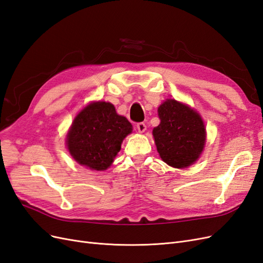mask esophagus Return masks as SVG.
<instances>
[{"instance_id": "1", "label": "esophagus", "mask_w": 263, "mask_h": 263, "mask_svg": "<svg viewBox=\"0 0 263 263\" xmlns=\"http://www.w3.org/2000/svg\"><path fill=\"white\" fill-rule=\"evenodd\" d=\"M137 129H138V132L139 133H143V132H146V129H147V126H146V124L144 123H138L137 124Z\"/></svg>"}]
</instances>
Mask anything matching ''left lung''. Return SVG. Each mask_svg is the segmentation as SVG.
Here are the masks:
<instances>
[{
    "label": "left lung",
    "mask_w": 263,
    "mask_h": 263,
    "mask_svg": "<svg viewBox=\"0 0 263 263\" xmlns=\"http://www.w3.org/2000/svg\"><path fill=\"white\" fill-rule=\"evenodd\" d=\"M160 124L153 137L161 159L170 166L184 168L199 159L205 144V128L194 108L167 99L159 108Z\"/></svg>",
    "instance_id": "left-lung-1"
}]
</instances>
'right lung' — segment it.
<instances>
[{
	"mask_svg": "<svg viewBox=\"0 0 263 263\" xmlns=\"http://www.w3.org/2000/svg\"><path fill=\"white\" fill-rule=\"evenodd\" d=\"M133 126L110 102H91L81 110L67 133L66 144L80 165L95 171L110 167Z\"/></svg>",
	"mask_w": 263,
	"mask_h": 263,
	"instance_id": "add662e5",
	"label": "right lung"
}]
</instances>
